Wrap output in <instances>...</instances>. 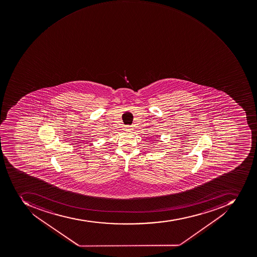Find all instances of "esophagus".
Listing matches in <instances>:
<instances>
[{
	"mask_svg": "<svg viewBox=\"0 0 257 257\" xmlns=\"http://www.w3.org/2000/svg\"><path fill=\"white\" fill-rule=\"evenodd\" d=\"M125 132H132L133 131V127L131 126V125H125Z\"/></svg>",
	"mask_w": 257,
	"mask_h": 257,
	"instance_id": "34e87169",
	"label": "esophagus"
}]
</instances>
